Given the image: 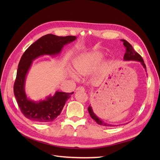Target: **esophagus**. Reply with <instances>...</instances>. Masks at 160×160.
<instances>
[{
    "instance_id": "esophagus-1",
    "label": "esophagus",
    "mask_w": 160,
    "mask_h": 160,
    "mask_svg": "<svg viewBox=\"0 0 160 160\" xmlns=\"http://www.w3.org/2000/svg\"><path fill=\"white\" fill-rule=\"evenodd\" d=\"M77 91H85V89L83 88V87H79V88H77V89H76Z\"/></svg>"
}]
</instances>
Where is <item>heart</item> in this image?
Listing matches in <instances>:
<instances>
[{
    "label": "heart",
    "mask_w": 160,
    "mask_h": 160,
    "mask_svg": "<svg viewBox=\"0 0 160 160\" xmlns=\"http://www.w3.org/2000/svg\"><path fill=\"white\" fill-rule=\"evenodd\" d=\"M103 58L104 55L103 53L99 51L89 52L81 56L75 63L77 72L81 75H88L91 74L98 68L102 62ZM70 75L72 78L78 80V77L74 72H71Z\"/></svg>",
    "instance_id": "1"
}]
</instances>
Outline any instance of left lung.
Wrapping results in <instances>:
<instances>
[{
  "instance_id": "8db88e82",
  "label": "left lung",
  "mask_w": 160,
  "mask_h": 160,
  "mask_svg": "<svg viewBox=\"0 0 160 160\" xmlns=\"http://www.w3.org/2000/svg\"><path fill=\"white\" fill-rule=\"evenodd\" d=\"M122 41L123 42V45L125 48V53L124 55L123 60L124 61H133L139 62L146 71V66L144 63V61L142 59V57L140 56L138 52H136L133 50L132 46L127 41H125L124 39H122ZM88 111H89V113L91 117V118L94 119L95 121V122L98 124H99L100 125H102V126H105V127H115V126H116V125H112V124L105 123L104 121H102L99 118H98V116L96 115V114L94 113L93 108H92L91 105H89V108H88ZM117 126H118V125H117Z\"/></svg>"
}]
</instances>
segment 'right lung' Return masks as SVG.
Masks as SVG:
<instances>
[{"mask_svg": "<svg viewBox=\"0 0 160 160\" xmlns=\"http://www.w3.org/2000/svg\"><path fill=\"white\" fill-rule=\"evenodd\" d=\"M76 38L75 36L58 37L47 34L32 43L23 53L18 65L14 94L21 112L27 119L38 123L52 122L60 115L66 101L73 93L57 91L54 95H49L45 99L34 101L26 94L25 81L33 61L44 55H59L65 45Z\"/></svg>", "mask_w": 160, "mask_h": 160, "instance_id": "add662e5", "label": "right lung"}]
</instances>
